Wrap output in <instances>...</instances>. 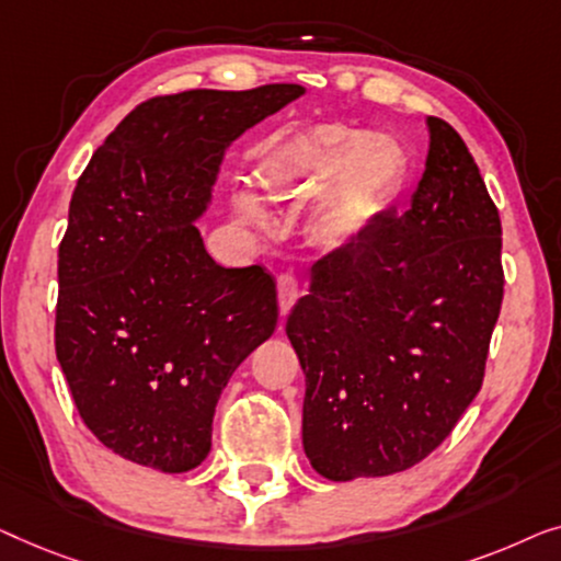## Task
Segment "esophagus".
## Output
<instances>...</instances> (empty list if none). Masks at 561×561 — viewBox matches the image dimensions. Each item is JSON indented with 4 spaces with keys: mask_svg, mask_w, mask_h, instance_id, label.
<instances>
[{
    "mask_svg": "<svg viewBox=\"0 0 561 561\" xmlns=\"http://www.w3.org/2000/svg\"><path fill=\"white\" fill-rule=\"evenodd\" d=\"M297 295H299L297 279L291 277V274H282V277L277 279V297H279V314H282V318L291 310V305L297 302Z\"/></svg>",
    "mask_w": 561,
    "mask_h": 561,
    "instance_id": "obj_1",
    "label": "esophagus"
}]
</instances>
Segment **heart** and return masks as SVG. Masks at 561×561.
<instances>
[{
    "label": "heart",
    "instance_id": "heart-1",
    "mask_svg": "<svg viewBox=\"0 0 561 561\" xmlns=\"http://www.w3.org/2000/svg\"><path fill=\"white\" fill-rule=\"evenodd\" d=\"M407 175V152L391 134L320 122L284 139L262 164L270 198H305L325 187L312 213L322 247L351 249L366 241ZM236 218L266 231L272 210L249 187L231 195Z\"/></svg>",
    "mask_w": 561,
    "mask_h": 561
}]
</instances>
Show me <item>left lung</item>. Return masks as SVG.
I'll return each instance as SVG.
<instances>
[{"mask_svg":"<svg viewBox=\"0 0 561 561\" xmlns=\"http://www.w3.org/2000/svg\"><path fill=\"white\" fill-rule=\"evenodd\" d=\"M412 205L312 266L287 318L302 447L328 480L378 478L442 445L483 383L503 299L501 218L460 134L430 116Z\"/></svg>","mask_w":561,"mask_h":561,"instance_id":"1","label":"left lung"}]
</instances>
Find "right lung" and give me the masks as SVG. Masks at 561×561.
Returning a JSON list of instances; mask_svg holds the SVG:
<instances>
[{"instance_id": "add662e5", "label": "right lung", "mask_w": 561, "mask_h": 561, "mask_svg": "<svg viewBox=\"0 0 561 561\" xmlns=\"http://www.w3.org/2000/svg\"><path fill=\"white\" fill-rule=\"evenodd\" d=\"M302 93L272 83L145 101L78 180L55 353L85 427L124 460L198 468L220 391L277 328L274 279L213 262L195 224L231 141Z\"/></svg>"}]
</instances>
